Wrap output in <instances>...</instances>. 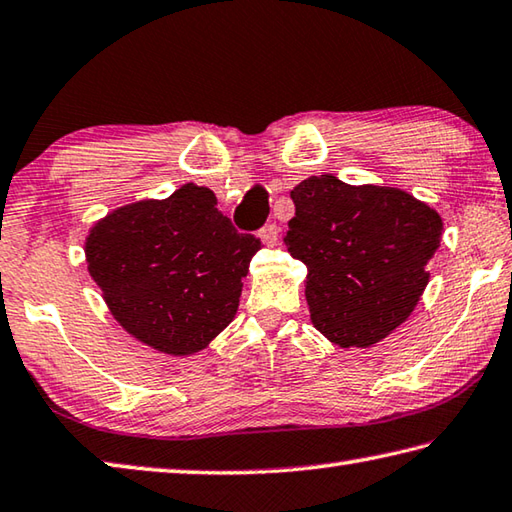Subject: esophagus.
<instances>
[{
	"mask_svg": "<svg viewBox=\"0 0 512 512\" xmlns=\"http://www.w3.org/2000/svg\"><path fill=\"white\" fill-rule=\"evenodd\" d=\"M257 237L262 239L266 246H275L277 239H280V226H277V224H266L264 228H259Z\"/></svg>",
	"mask_w": 512,
	"mask_h": 512,
	"instance_id": "esophagus-1",
	"label": "esophagus"
}]
</instances>
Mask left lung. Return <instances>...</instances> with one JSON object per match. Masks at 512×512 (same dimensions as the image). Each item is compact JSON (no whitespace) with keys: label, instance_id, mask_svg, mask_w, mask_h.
I'll list each match as a JSON object with an SVG mask.
<instances>
[{"label":"left lung","instance_id":"left-lung-1","mask_svg":"<svg viewBox=\"0 0 512 512\" xmlns=\"http://www.w3.org/2000/svg\"><path fill=\"white\" fill-rule=\"evenodd\" d=\"M284 244L306 264L311 322L340 347H371L421 300L441 244L439 212L398 188L320 174L291 190Z\"/></svg>","mask_w":512,"mask_h":512}]
</instances>
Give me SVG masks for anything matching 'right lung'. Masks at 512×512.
<instances>
[{
    "label": "right lung",
    "mask_w": 512,
    "mask_h": 512,
    "mask_svg": "<svg viewBox=\"0 0 512 512\" xmlns=\"http://www.w3.org/2000/svg\"><path fill=\"white\" fill-rule=\"evenodd\" d=\"M259 248L217 210L215 192L194 183L114 210L85 241L89 275L111 315L170 356L206 349L228 327Z\"/></svg>",
    "instance_id": "right-lung-1"
}]
</instances>
